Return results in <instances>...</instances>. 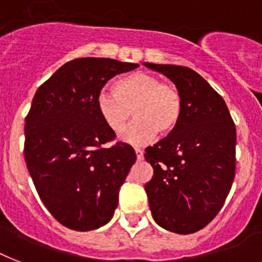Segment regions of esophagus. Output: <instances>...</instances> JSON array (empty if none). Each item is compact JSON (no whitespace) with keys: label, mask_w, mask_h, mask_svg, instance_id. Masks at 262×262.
I'll return each instance as SVG.
<instances>
[{"label":"esophagus","mask_w":262,"mask_h":262,"mask_svg":"<svg viewBox=\"0 0 262 262\" xmlns=\"http://www.w3.org/2000/svg\"><path fill=\"white\" fill-rule=\"evenodd\" d=\"M135 152L136 156H137V160H142V159H144V150L140 149V148H136Z\"/></svg>","instance_id":"obj_1"}]
</instances>
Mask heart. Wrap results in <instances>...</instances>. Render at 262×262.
<instances>
[{"instance_id": "obj_1", "label": "heart", "mask_w": 262, "mask_h": 262, "mask_svg": "<svg viewBox=\"0 0 262 262\" xmlns=\"http://www.w3.org/2000/svg\"><path fill=\"white\" fill-rule=\"evenodd\" d=\"M97 106L102 120L116 133L124 130L132 114L137 117L121 136L122 141L133 145L149 142L159 130H173L183 112L182 95L176 87L145 72L124 76L116 83L114 91H101Z\"/></svg>"}]
</instances>
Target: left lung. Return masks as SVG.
Here are the masks:
<instances>
[{
  "label": "left lung",
  "instance_id": "1",
  "mask_svg": "<svg viewBox=\"0 0 262 262\" xmlns=\"http://www.w3.org/2000/svg\"><path fill=\"white\" fill-rule=\"evenodd\" d=\"M165 75L182 95L178 126L145 149L153 176L145 184L155 222L191 234L222 208L235 175V125L223 98L198 72L173 64L144 63Z\"/></svg>",
  "mask_w": 262,
  "mask_h": 262
}]
</instances>
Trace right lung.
I'll return each mask as SVG.
<instances>
[{
	"instance_id": "1",
	"label": "right lung",
	"mask_w": 262,
	"mask_h": 262,
	"mask_svg": "<svg viewBox=\"0 0 262 262\" xmlns=\"http://www.w3.org/2000/svg\"><path fill=\"white\" fill-rule=\"evenodd\" d=\"M135 63L80 57L64 66L36 91L25 118L24 156L36 191L63 226L94 230L118 206L136 152L125 142L106 148L116 133L98 112L102 87Z\"/></svg>"
}]
</instances>
